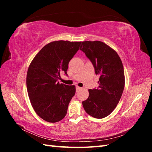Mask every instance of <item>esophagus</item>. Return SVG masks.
Here are the masks:
<instances>
[{
    "label": "esophagus",
    "instance_id": "obj_1",
    "mask_svg": "<svg viewBox=\"0 0 152 152\" xmlns=\"http://www.w3.org/2000/svg\"><path fill=\"white\" fill-rule=\"evenodd\" d=\"M81 89H82L81 87H79V86H76V91H77V92L79 91Z\"/></svg>",
    "mask_w": 152,
    "mask_h": 152
}]
</instances>
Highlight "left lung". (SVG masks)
Returning a JSON list of instances; mask_svg holds the SVG:
<instances>
[{
    "instance_id": "1",
    "label": "left lung",
    "mask_w": 152,
    "mask_h": 152,
    "mask_svg": "<svg viewBox=\"0 0 152 152\" xmlns=\"http://www.w3.org/2000/svg\"><path fill=\"white\" fill-rule=\"evenodd\" d=\"M80 50L93 63L96 74L99 75L98 87L89 89V97L82 105L89 115L104 118L116 108L123 93L125 76L122 62L115 50L101 41H84Z\"/></svg>"
}]
</instances>
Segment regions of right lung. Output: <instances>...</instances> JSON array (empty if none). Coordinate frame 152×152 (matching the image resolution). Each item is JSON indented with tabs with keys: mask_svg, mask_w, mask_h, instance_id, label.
<instances>
[{
	"mask_svg": "<svg viewBox=\"0 0 152 152\" xmlns=\"http://www.w3.org/2000/svg\"><path fill=\"white\" fill-rule=\"evenodd\" d=\"M82 42L53 41L45 45L30 64L26 88L31 104L43 120L54 123L65 117L68 104L75 94V86L60 84L63 72L66 74L69 61Z\"/></svg>",
	"mask_w": 152,
	"mask_h": 152,
	"instance_id": "right-lung-1",
	"label": "right lung"
}]
</instances>
